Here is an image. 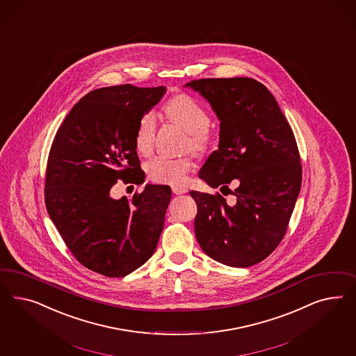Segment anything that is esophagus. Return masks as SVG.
Instances as JSON below:
<instances>
[{
  "mask_svg": "<svg viewBox=\"0 0 356 356\" xmlns=\"http://www.w3.org/2000/svg\"><path fill=\"white\" fill-rule=\"evenodd\" d=\"M186 188L181 186V185H172L173 194H184L186 193Z\"/></svg>",
  "mask_w": 356,
  "mask_h": 356,
  "instance_id": "1",
  "label": "esophagus"
}]
</instances>
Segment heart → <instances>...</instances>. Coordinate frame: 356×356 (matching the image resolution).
<instances>
[{"instance_id": "1", "label": "heart", "mask_w": 356, "mask_h": 356, "mask_svg": "<svg viewBox=\"0 0 356 356\" xmlns=\"http://www.w3.org/2000/svg\"><path fill=\"white\" fill-rule=\"evenodd\" d=\"M164 112L172 122L188 131V149L195 152H204L209 147L211 140L209 129L211 119L206 108L194 97L179 94L168 100L164 106ZM155 130V116L151 112L143 113L137 121L133 138L134 149L140 155H149L152 150ZM192 167L193 162L191 156H156L146 164V173L152 183L181 184Z\"/></svg>"}]
</instances>
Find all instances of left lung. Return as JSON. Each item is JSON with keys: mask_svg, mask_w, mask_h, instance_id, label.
Segmentation results:
<instances>
[{"mask_svg": "<svg viewBox=\"0 0 356 356\" xmlns=\"http://www.w3.org/2000/svg\"><path fill=\"white\" fill-rule=\"evenodd\" d=\"M186 86L205 97L220 120L219 147L198 176L235 195L228 206L218 192L191 191L197 204L195 237L220 264L256 265L280 245L300 192L293 131L269 90L253 78H204ZM231 181L238 183L235 191L227 188Z\"/></svg>", "mask_w": 356, "mask_h": 356, "instance_id": "8db88e82", "label": "left lung"}]
</instances>
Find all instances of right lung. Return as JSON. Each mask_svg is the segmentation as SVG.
I'll list each match as a JSON object with an SVG mask.
<instances>
[{
	"mask_svg": "<svg viewBox=\"0 0 356 356\" xmlns=\"http://www.w3.org/2000/svg\"><path fill=\"white\" fill-rule=\"evenodd\" d=\"M165 87H103L82 97L54 136L45 171L48 214L79 264L109 278L125 277L150 259L171 201L168 185H146L133 198L111 188L145 181L134 129Z\"/></svg>",
	"mask_w": 356,
	"mask_h": 356,
	"instance_id": "right-lung-1",
	"label": "right lung"
}]
</instances>
